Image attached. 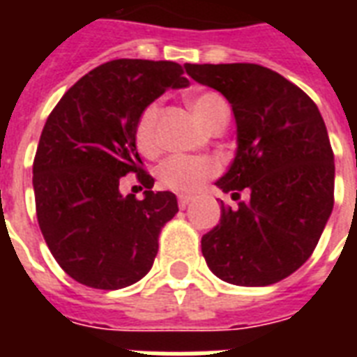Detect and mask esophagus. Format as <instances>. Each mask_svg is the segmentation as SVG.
<instances>
[{"label":"esophagus","mask_w":357,"mask_h":357,"mask_svg":"<svg viewBox=\"0 0 357 357\" xmlns=\"http://www.w3.org/2000/svg\"><path fill=\"white\" fill-rule=\"evenodd\" d=\"M190 202H192V196H187V195H179V198H178V204H179V207H181V209H185V207L189 206Z\"/></svg>","instance_id":"esophagus-1"}]
</instances>
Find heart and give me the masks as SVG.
<instances>
[{
  "instance_id": "b5f03b06",
  "label": "heart",
  "mask_w": 357,
  "mask_h": 357,
  "mask_svg": "<svg viewBox=\"0 0 357 357\" xmlns=\"http://www.w3.org/2000/svg\"><path fill=\"white\" fill-rule=\"evenodd\" d=\"M189 107L198 120L202 128L207 131L217 123L228 122V103L217 92H196L189 96ZM157 116L159 107L157 103H151L140 113L137 126H135V142L140 153L144 155H155L159 150L157 140ZM217 172V167L209 159L202 157H170L162 162L159 168V179L165 187L178 192H195Z\"/></svg>"
}]
</instances>
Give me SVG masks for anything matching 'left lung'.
Wrapping results in <instances>:
<instances>
[{
	"label": "left lung",
	"mask_w": 357,
	"mask_h": 357,
	"mask_svg": "<svg viewBox=\"0 0 357 357\" xmlns=\"http://www.w3.org/2000/svg\"><path fill=\"white\" fill-rule=\"evenodd\" d=\"M200 85L231 105L237 150L217 179L248 200L220 206L202 237L207 266L224 282L265 287L291 276L313 254L333 209V151L319 107L283 75L259 64H185Z\"/></svg>",
	"instance_id": "left-lung-1"
}]
</instances>
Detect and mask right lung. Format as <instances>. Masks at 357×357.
<instances>
[{"label": "right lung", "instance_id": "1", "mask_svg": "<svg viewBox=\"0 0 357 357\" xmlns=\"http://www.w3.org/2000/svg\"><path fill=\"white\" fill-rule=\"evenodd\" d=\"M172 61L116 59L83 75L47 116L33 162L36 218L50 252L75 282L122 289L150 272L159 231L178 213L170 190H151L135 126L168 89H185ZM137 172L145 198L119 183Z\"/></svg>", "mask_w": 357, "mask_h": 357}]
</instances>
